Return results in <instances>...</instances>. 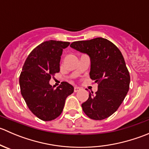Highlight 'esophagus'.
Listing matches in <instances>:
<instances>
[{"instance_id": "obj_1", "label": "esophagus", "mask_w": 149, "mask_h": 149, "mask_svg": "<svg viewBox=\"0 0 149 149\" xmlns=\"http://www.w3.org/2000/svg\"><path fill=\"white\" fill-rule=\"evenodd\" d=\"M79 90H80V88L78 86H75L74 87V92H77V91H79Z\"/></svg>"}]
</instances>
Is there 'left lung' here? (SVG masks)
Here are the masks:
<instances>
[{
    "mask_svg": "<svg viewBox=\"0 0 149 149\" xmlns=\"http://www.w3.org/2000/svg\"><path fill=\"white\" fill-rule=\"evenodd\" d=\"M70 47L89 56L90 78L98 84L97 92L89 93L81 104L84 113L95 120L107 118L118 110L130 86V74L121 52L102 37L73 42Z\"/></svg>",
    "mask_w": 149,
    "mask_h": 149,
    "instance_id": "left-lung-1",
    "label": "left lung"
}]
</instances>
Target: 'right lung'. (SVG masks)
I'll return each instance as SVG.
<instances>
[{
    "label": "right lung",
    "instance_id": "obj_1",
    "mask_svg": "<svg viewBox=\"0 0 149 149\" xmlns=\"http://www.w3.org/2000/svg\"><path fill=\"white\" fill-rule=\"evenodd\" d=\"M68 42L49 40L36 47L28 55L19 77L21 93L29 109L44 121L58 118L68 96L74 88L67 82L57 87L49 84L51 77L60 71V61Z\"/></svg>",
    "mask_w": 149,
    "mask_h": 149
}]
</instances>
